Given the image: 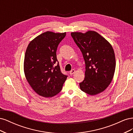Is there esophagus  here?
<instances>
[{
  "instance_id": "34e87169",
  "label": "esophagus",
  "mask_w": 133,
  "mask_h": 133,
  "mask_svg": "<svg viewBox=\"0 0 133 133\" xmlns=\"http://www.w3.org/2000/svg\"><path fill=\"white\" fill-rule=\"evenodd\" d=\"M75 73V70L74 69H72L70 71V75H73V74H74Z\"/></svg>"
}]
</instances>
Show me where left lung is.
<instances>
[{
  "label": "left lung",
  "mask_w": 133,
  "mask_h": 133,
  "mask_svg": "<svg viewBox=\"0 0 133 133\" xmlns=\"http://www.w3.org/2000/svg\"><path fill=\"white\" fill-rule=\"evenodd\" d=\"M81 50L85 64V78L80 89L94 95L106 89L112 81L115 69V54L111 44L94 31L71 33Z\"/></svg>",
  "instance_id": "obj_1"
}]
</instances>
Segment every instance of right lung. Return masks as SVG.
<instances>
[{
    "label": "right lung",
    "mask_w": 133,
    "mask_h": 133,
    "mask_svg": "<svg viewBox=\"0 0 133 133\" xmlns=\"http://www.w3.org/2000/svg\"><path fill=\"white\" fill-rule=\"evenodd\" d=\"M65 35L66 33L46 31L34 38L26 48L24 62L26 79L35 92L43 97L58 94L68 76L62 73L56 54Z\"/></svg>",
    "instance_id": "right-lung-1"
}]
</instances>
